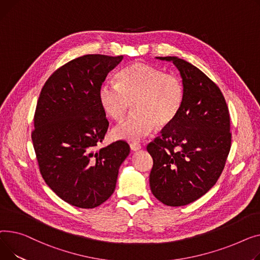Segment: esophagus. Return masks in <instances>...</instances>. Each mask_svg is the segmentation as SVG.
Returning a JSON list of instances; mask_svg holds the SVG:
<instances>
[{
    "instance_id": "obj_1",
    "label": "esophagus",
    "mask_w": 260,
    "mask_h": 260,
    "mask_svg": "<svg viewBox=\"0 0 260 260\" xmlns=\"http://www.w3.org/2000/svg\"><path fill=\"white\" fill-rule=\"evenodd\" d=\"M130 148L132 151H139L142 149V145L139 143H130Z\"/></svg>"
}]
</instances>
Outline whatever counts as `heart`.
<instances>
[{
  "label": "heart",
  "instance_id": "heart-1",
  "mask_svg": "<svg viewBox=\"0 0 260 260\" xmlns=\"http://www.w3.org/2000/svg\"><path fill=\"white\" fill-rule=\"evenodd\" d=\"M184 98L178 76L142 62L120 70L116 84L105 83L99 89L102 108L116 121L123 119L133 105L135 112L112 130L114 139L130 142L142 140L156 126L171 125L181 110Z\"/></svg>",
  "mask_w": 260,
  "mask_h": 260
}]
</instances>
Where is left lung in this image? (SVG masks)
I'll return each instance as SVG.
<instances>
[{
    "label": "left lung",
    "instance_id": "left-lung-1",
    "mask_svg": "<svg viewBox=\"0 0 260 260\" xmlns=\"http://www.w3.org/2000/svg\"><path fill=\"white\" fill-rule=\"evenodd\" d=\"M178 69L185 90L181 110L147 146L153 158L151 192L180 207L205 195L219 178L231 149L230 114L217 85L185 59L157 56Z\"/></svg>",
    "mask_w": 260,
    "mask_h": 260
}]
</instances>
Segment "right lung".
Wrapping results in <instances>:
<instances>
[{
    "label": "right lung",
    "instance_id": "add662e5",
    "mask_svg": "<svg viewBox=\"0 0 260 260\" xmlns=\"http://www.w3.org/2000/svg\"><path fill=\"white\" fill-rule=\"evenodd\" d=\"M121 60L123 55L74 58L54 71L41 91L31 134L40 172L74 207L92 209L108 200L130 153L124 141L95 150L109 126L99 89Z\"/></svg>",
    "mask_w": 260,
    "mask_h": 260
}]
</instances>
